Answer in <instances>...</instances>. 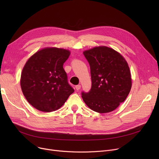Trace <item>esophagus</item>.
<instances>
[{
    "label": "esophagus",
    "mask_w": 159,
    "mask_h": 159,
    "mask_svg": "<svg viewBox=\"0 0 159 159\" xmlns=\"http://www.w3.org/2000/svg\"><path fill=\"white\" fill-rule=\"evenodd\" d=\"M80 88H81V86L80 85H77L76 86H75V88H76V89L78 91V90H79L80 89Z\"/></svg>",
    "instance_id": "obj_1"
}]
</instances>
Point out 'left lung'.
<instances>
[{"mask_svg":"<svg viewBox=\"0 0 159 159\" xmlns=\"http://www.w3.org/2000/svg\"><path fill=\"white\" fill-rule=\"evenodd\" d=\"M90 66L91 88L82 98L94 111L115 110L128 97L131 88V73L124 58L113 49L95 47L83 53Z\"/></svg>","mask_w":159,"mask_h":159,"instance_id":"left-lung-1","label":"left lung"}]
</instances>
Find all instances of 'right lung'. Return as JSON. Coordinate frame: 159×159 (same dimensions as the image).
I'll use <instances>...</instances> for the list:
<instances>
[{"label": "right lung", "instance_id": "1", "mask_svg": "<svg viewBox=\"0 0 159 159\" xmlns=\"http://www.w3.org/2000/svg\"><path fill=\"white\" fill-rule=\"evenodd\" d=\"M68 50L47 48L32 55L22 71L20 86L28 102L37 110L52 112L63 106L74 92L63 64Z\"/></svg>", "mask_w": 159, "mask_h": 159}]
</instances>
